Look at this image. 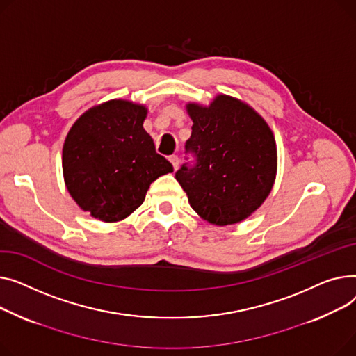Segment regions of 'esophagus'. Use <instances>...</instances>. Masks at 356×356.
Masks as SVG:
<instances>
[{"mask_svg": "<svg viewBox=\"0 0 356 356\" xmlns=\"http://www.w3.org/2000/svg\"><path fill=\"white\" fill-rule=\"evenodd\" d=\"M168 159H170V162L174 165V170H178V165H179L178 156H177V155H171Z\"/></svg>", "mask_w": 356, "mask_h": 356, "instance_id": "1", "label": "esophagus"}]
</instances>
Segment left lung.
Here are the masks:
<instances>
[{
  "label": "left lung",
  "mask_w": 356,
  "mask_h": 356,
  "mask_svg": "<svg viewBox=\"0 0 356 356\" xmlns=\"http://www.w3.org/2000/svg\"><path fill=\"white\" fill-rule=\"evenodd\" d=\"M193 132L175 178L193 210L214 225L245 220L264 202L277 171V149L266 120L247 103L218 95L210 106L188 103Z\"/></svg>",
  "instance_id": "left-lung-1"
}]
</instances>
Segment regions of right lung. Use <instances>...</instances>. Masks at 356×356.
Here are the masks:
<instances>
[{"label":"right lung","mask_w":356,"mask_h":356,"mask_svg":"<svg viewBox=\"0 0 356 356\" xmlns=\"http://www.w3.org/2000/svg\"><path fill=\"white\" fill-rule=\"evenodd\" d=\"M146 108L113 99L83 113L63 146L67 191L83 211L104 222L127 218L149 185L174 168L143 129Z\"/></svg>","instance_id":"1"}]
</instances>
